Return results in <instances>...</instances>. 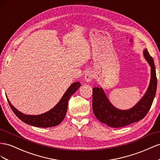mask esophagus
I'll use <instances>...</instances> for the list:
<instances>
[{"mask_svg": "<svg viewBox=\"0 0 160 160\" xmlns=\"http://www.w3.org/2000/svg\"><path fill=\"white\" fill-rule=\"evenodd\" d=\"M94 78V74L91 71H87L85 73V75H84V80L86 82H90Z\"/></svg>", "mask_w": 160, "mask_h": 160, "instance_id": "esophagus-1", "label": "esophagus"}]
</instances>
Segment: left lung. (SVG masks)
I'll list each match as a JSON object with an SVG mask.
<instances>
[{"instance_id":"1","label":"left lung","mask_w":160,"mask_h":160,"mask_svg":"<svg viewBox=\"0 0 160 160\" xmlns=\"http://www.w3.org/2000/svg\"><path fill=\"white\" fill-rule=\"evenodd\" d=\"M143 56L151 67V79L147 91L135 105L128 110H121L114 107L101 87L92 89V109L94 115L102 123L118 128L143 119L151 108L157 89L156 68L152 57L144 49Z\"/></svg>"}]
</instances>
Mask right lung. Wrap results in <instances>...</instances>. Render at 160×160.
Listing matches in <instances>:
<instances>
[{"mask_svg":"<svg viewBox=\"0 0 160 160\" xmlns=\"http://www.w3.org/2000/svg\"><path fill=\"white\" fill-rule=\"evenodd\" d=\"M80 85L79 82L72 84L56 106L49 111L38 115H25L13 107L8 99L7 100L15 115L27 124L43 128L52 127L60 125L63 120L67 112L68 100L80 87Z\"/></svg>","mask_w":160,"mask_h":160,"instance_id":"obj_1","label":"right lung"}]
</instances>
